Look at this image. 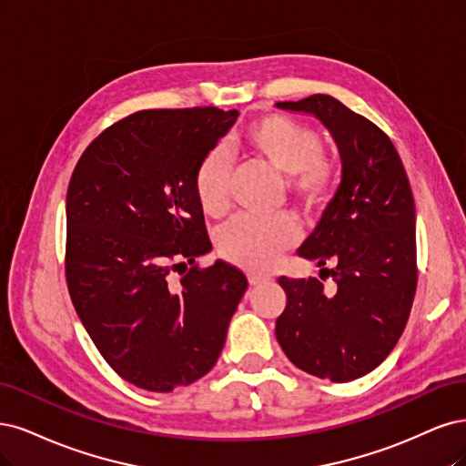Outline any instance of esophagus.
<instances>
[{"label":"esophagus","mask_w":466,"mask_h":466,"mask_svg":"<svg viewBox=\"0 0 466 466\" xmlns=\"http://www.w3.org/2000/svg\"><path fill=\"white\" fill-rule=\"evenodd\" d=\"M248 280H249L251 287H261V284L271 282V277H265V275H249Z\"/></svg>","instance_id":"1"}]
</instances>
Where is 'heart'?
I'll list each match as a JSON object with an SVG mask.
<instances>
[{
  "label": "heart",
  "instance_id": "1",
  "mask_svg": "<svg viewBox=\"0 0 466 466\" xmlns=\"http://www.w3.org/2000/svg\"><path fill=\"white\" fill-rule=\"evenodd\" d=\"M244 153L284 176V191L308 215L321 208L339 184L337 162L323 155L321 135L280 114L253 122L242 139ZM230 167L220 153L207 155L193 174V191L207 217H220L228 207ZM296 242V227L290 217L271 220L238 217L218 234V253L224 259L246 268L267 271L277 255Z\"/></svg>",
  "mask_w": 466,
  "mask_h": 466
}]
</instances>
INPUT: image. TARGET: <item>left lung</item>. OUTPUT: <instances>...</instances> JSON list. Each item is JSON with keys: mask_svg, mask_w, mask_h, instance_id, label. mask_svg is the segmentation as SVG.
<instances>
[{"mask_svg": "<svg viewBox=\"0 0 466 466\" xmlns=\"http://www.w3.org/2000/svg\"><path fill=\"white\" fill-rule=\"evenodd\" d=\"M277 106L319 117L342 160L335 198L298 249L323 267L319 279H279L287 308L277 340L296 368L347 383L378 368L409 321L418 284L412 189L387 133L337 98ZM325 278L334 280L329 289Z\"/></svg>", "mask_w": 466, "mask_h": 466, "instance_id": "obj_1", "label": "left lung"}]
</instances>
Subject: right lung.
Masks as SVG:
<instances>
[{
  "mask_svg": "<svg viewBox=\"0 0 466 466\" xmlns=\"http://www.w3.org/2000/svg\"><path fill=\"white\" fill-rule=\"evenodd\" d=\"M238 110H141L85 148L67 187L66 280L108 366L168 393L211 370L248 279L211 251L193 174ZM180 275L176 283L173 277Z\"/></svg>",
  "mask_w": 466,
  "mask_h": 466,
  "instance_id": "obj_1",
  "label": "right lung"
}]
</instances>
